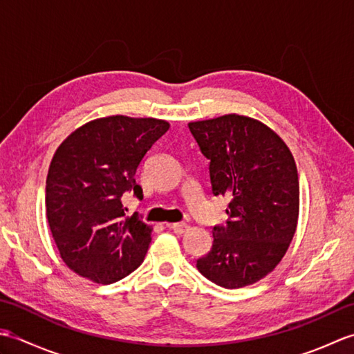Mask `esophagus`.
<instances>
[{"label":"esophagus","instance_id":"esophagus-1","mask_svg":"<svg viewBox=\"0 0 354 354\" xmlns=\"http://www.w3.org/2000/svg\"><path fill=\"white\" fill-rule=\"evenodd\" d=\"M169 228L173 231V232H176V234H184V232H187L189 231V225L187 223H184V222H176V223H171V225H169Z\"/></svg>","mask_w":354,"mask_h":354}]
</instances>
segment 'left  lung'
<instances>
[{
  "instance_id": "8db88e82",
  "label": "left lung",
  "mask_w": 354,
  "mask_h": 354,
  "mask_svg": "<svg viewBox=\"0 0 354 354\" xmlns=\"http://www.w3.org/2000/svg\"><path fill=\"white\" fill-rule=\"evenodd\" d=\"M189 129L209 161L213 196L230 199L228 221L214 225L212 250L196 268L221 288H243L274 270L295 234V161L274 131L250 117L230 114Z\"/></svg>"
}]
</instances>
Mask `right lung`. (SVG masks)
<instances>
[{"mask_svg": "<svg viewBox=\"0 0 354 354\" xmlns=\"http://www.w3.org/2000/svg\"><path fill=\"white\" fill-rule=\"evenodd\" d=\"M169 131L156 118L112 115L74 131L53 156L45 208L61 257L74 272L111 284L137 269L152 230L138 213L126 217L123 196L142 199L135 173Z\"/></svg>", "mask_w": 354, "mask_h": 354, "instance_id": "obj_1", "label": "right lung"}]
</instances>
